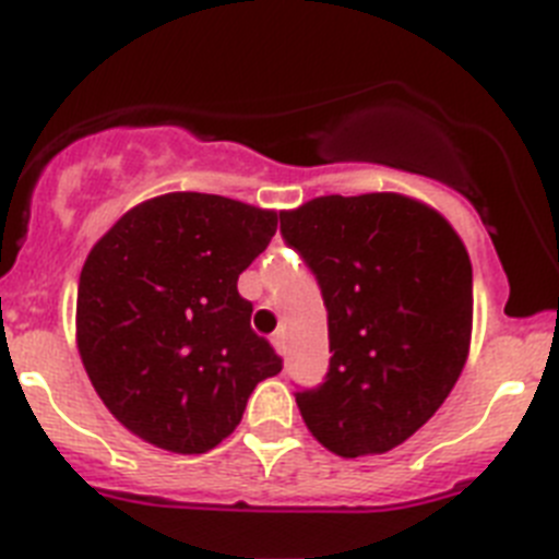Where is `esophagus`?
I'll return each instance as SVG.
<instances>
[{"label":"esophagus","instance_id":"1","mask_svg":"<svg viewBox=\"0 0 559 559\" xmlns=\"http://www.w3.org/2000/svg\"><path fill=\"white\" fill-rule=\"evenodd\" d=\"M273 346H275V352H278L281 357H284V354H286V340H284V332H275V334H273Z\"/></svg>","mask_w":559,"mask_h":559}]
</instances>
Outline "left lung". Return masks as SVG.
<instances>
[{
	"label": "left lung",
	"mask_w": 559,
	"mask_h": 559,
	"mask_svg": "<svg viewBox=\"0 0 559 559\" xmlns=\"http://www.w3.org/2000/svg\"><path fill=\"white\" fill-rule=\"evenodd\" d=\"M281 236L329 314L326 380L295 394L300 416L343 459L394 450L467 362L473 264L459 233L400 193H334L281 213Z\"/></svg>",
	"instance_id": "1"
}]
</instances>
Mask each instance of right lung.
<instances>
[{
  "label": "right lung",
  "mask_w": 559,
  "mask_h": 559,
  "mask_svg": "<svg viewBox=\"0 0 559 559\" xmlns=\"http://www.w3.org/2000/svg\"><path fill=\"white\" fill-rule=\"evenodd\" d=\"M275 227V211L179 191L132 207L86 255L78 352L111 416L154 448L213 450L284 366L236 286Z\"/></svg>",
  "instance_id": "obj_1"
}]
</instances>
